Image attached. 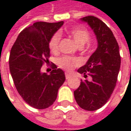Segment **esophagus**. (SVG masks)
<instances>
[{
    "label": "esophagus",
    "mask_w": 131,
    "mask_h": 131,
    "mask_svg": "<svg viewBox=\"0 0 131 131\" xmlns=\"http://www.w3.org/2000/svg\"><path fill=\"white\" fill-rule=\"evenodd\" d=\"M65 77L67 80H68V79H70V78L71 77V75H70V74H69V73H66Z\"/></svg>",
    "instance_id": "34e87169"
}]
</instances>
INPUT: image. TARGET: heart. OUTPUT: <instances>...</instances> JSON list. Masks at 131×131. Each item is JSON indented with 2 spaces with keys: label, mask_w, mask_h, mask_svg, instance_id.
<instances>
[{
  "label": "heart",
  "mask_w": 131,
  "mask_h": 131,
  "mask_svg": "<svg viewBox=\"0 0 131 131\" xmlns=\"http://www.w3.org/2000/svg\"><path fill=\"white\" fill-rule=\"evenodd\" d=\"M69 34L73 37L77 44L82 47L90 39V34L89 31L83 27H74L69 31ZM61 39V34L60 32L54 33L48 41V46L51 51L56 52L59 48V43ZM58 65L61 68L67 71L73 70L76 67L80 65V62L77 58L70 56H63L58 59Z\"/></svg>",
  "instance_id": "heart-1"
}]
</instances>
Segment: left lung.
Wrapping results in <instances>:
<instances>
[{
  "label": "left lung",
  "mask_w": 131,
  "mask_h": 131,
  "mask_svg": "<svg viewBox=\"0 0 131 131\" xmlns=\"http://www.w3.org/2000/svg\"><path fill=\"white\" fill-rule=\"evenodd\" d=\"M93 29L98 40V48L84 66L78 69L85 78L74 91L78 105L86 111H95L102 107L114 91L120 66L121 56L118 41L107 25L99 18L88 16L82 18Z\"/></svg>",
  "instance_id": "obj_1"
}]
</instances>
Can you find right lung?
<instances>
[{"label": "right lung", "instance_id": "add662e5", "mask_svg": "<svg viewBox=\"0 0 131 131\" xmlns=\"http://www.w3.org/2000/svg\"><path fill=\"white\" fill-rule=\"evenodd\" d=\"M63 24V21L36 22L19 33L11 48L9 66L14 85L23 100L35 108L51 106L65 81L64 72L54 64L50 74L41 72L42 65L49 63L48 41Z\"/></svg>", "mask_w": 131, "mask_h": 131}]
</instances>
